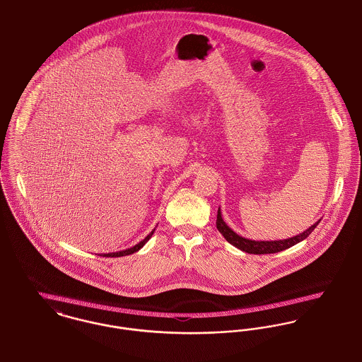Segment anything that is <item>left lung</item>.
Returning <instances> with one entry per match:
<instances>
[{
	"label": "left lung",
	"instance_id": "1",
	"mask_svg": "<svg viewBox=\"0 0 362 362\" xmlns=\"http://www.w3.org/2000/svg\"><path fill=\"white\" fill-rule=\"evenodd\" d=\"M320 222L321 221L314 223L313 226H310L303 233H300V234H298L295 237L286 238V240H279V241H253V240L244 238V237L238 235L235 231H233L226 224V222L223 221L222 212H221V208H219L218 209L216 227L221 231L223 237L226 238V241H228L235 248L244 250L247 253H253V255H264V253H277V252H281V250H288V248L296 245L298 243L306 240L307 237L311 234V231L317 227V224Z\"/></svg>",
	"mask_w": 362,
	"mask_h": 362
}]
</instances>
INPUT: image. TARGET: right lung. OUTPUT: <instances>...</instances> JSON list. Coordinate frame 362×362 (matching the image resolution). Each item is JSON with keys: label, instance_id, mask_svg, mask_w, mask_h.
<instances>
[{"label": "right lung", "instance_id": "right-lung-1", "mask_svg": "<svg viewBox=\"0 0 362 362\" xmlns=\"http://www.w3.org/2000/svg\"><path fill=\"white\" fill-rule=\"evenodd\" d=\"M156 231V228L144 238V240H141L139 244H136L135 247H132V248H128V250H118V252H112V253H105L103 256H107V257H119V256H127V255H132V253H135V252H138L140 248H143V245L151 238V235H153V233Z\"/></svg>", "mask_w": 362, "mask_h": 362}]
</instances>
